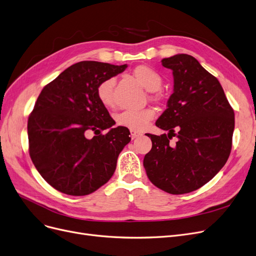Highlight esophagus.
<instances>
[{
    "label": "esophagus",
    "mask_w": 256,
    "mask_h": 256,
    "mask_svg": "<svg viewBox=\"0 0 256 256\" xmlns=\"http://www.w3.org/2000/svg\"><path fill=\"white\" fill-rule=\"evenodd\" d=\"M139 136H141L140 132H135V130H130V137H132V139H136V138H138Z\"/></svg>",
    "instance_id": "obj_1"
}]
</instances>
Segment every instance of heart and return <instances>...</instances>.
<instances>
[{
	"label": "heart",
	"instance_id": "1",
	"mask_svg": "<svg viewBox=\"0 0 256 256\" xmlns=\"http://www.w3.org/2000/svg\"><path fill=\"white\" fill-rule=\"evenodd\" d=\"M132 75L146 90L152 93L154 98H158L156 94L162 86V76L158 71L148 66H138L132 71ZM115 80L110 77L102 80L97 86V96L100 102L106 106L112 108L115 104L114 97ZM154 118V112L150 108L143 110H126L118 113L115 117L116 124L120 126H124L132 130H141L148 126V122Z\"/></svg>",
	"mask_w": 256,
	"mask_h": 256
}]
</instances>
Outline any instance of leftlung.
Wrapping results in <instances>:
<instances>
[{"label":"left lung","instance_id":"1","mask_svg":"<svg viewBox=\"0 0 256 256\" xmlns=\"http://www.w3.org/2000/svg\"><path fill=\"white\" fill-rule=\"evenodd\" d=\"M162 64L172 71L174 93L156 126L168 134H148L152 146L143 166L154 186L183 194L205 185L227 162L234 112L216 77L192 55L176 54Z\"/></svg>","mask_w":256,"mask_h":256}]
</instances>
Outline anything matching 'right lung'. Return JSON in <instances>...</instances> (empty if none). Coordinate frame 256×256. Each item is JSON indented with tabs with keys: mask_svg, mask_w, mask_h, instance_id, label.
Segmentation results:
<instances>
[{
	"mask_svg": "<svg viewBox=\"0 0 256 256\" xmlns=\"http://www.w3.org/2000/svg\"><path fill=\"white\" fill-rule=\"evenodd\" d=\"M128 64L84 60L72 64L44 86L28 119L29 154L48 184L69 196H86L104 185L116 170L120 152L130 141L97 96L102 80ZM109 128L106 134L102 130ZM92 130L96 135L88 140Z\"/></svg>",
	"mask_w": 256,
	"mask_h": 256,
	"instance_id": "add662e5",
	"label": "right lung"
}]
</instances>
